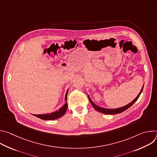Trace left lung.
<instances>
[{"label": "left lung", "instance_id": "left-lung-1", "mask_svg": "<svg viewBox=\"0 0 157 157\" xmlns=\"http://www.w3.org/2000/svg\"><path fill=\"white\" fill-rule=\"evenodd\" d=\"M144 86L143 87H142V89L141 91H140L139 94H138V96L134 99L132 102H130L129 104H127L126 105H124V106H122L121 107H119V108H115V109H107V108H104V107H100L98 105H96L95 103H94L93 102V101L91 99V98H89V95L87 94V96H88V98L89 99V101H90L91 104H92L93 107L98 111L100 112V113H102V114H107V115H110V114H120L121 113H122V112H124V110H127V109H128L130 106H132L134 103H135L137 99H139L140 95L141 94L142 91H143V89H144Z\"/></svg>", "mask_w": 157, "mask_h": 157}]
</instances>
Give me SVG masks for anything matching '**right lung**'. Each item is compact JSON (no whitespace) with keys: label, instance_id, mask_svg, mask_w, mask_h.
<instances>
[{"label":"right lung","instance_id":"1","mask_svg":"<svg viewBox=\"0 0 157 157\" xmlns=\"http://www.w3.org/2000/svg\"><path fill=\"white\" fill-rule=\"evenodd\" d=\"M68 90L69 89H68L66 91V95H65V101H67V94H68ZM67 108H68V104H67V102H66L64 105L61 107L58 110H56L55 112H53V113H52L51 114H34L33 116L41 119H43V120H47V121H49V120H55V119H58L61 117H62L66 112V110H67Z\"/></svg>","mask_w":157,"mask_h":157}]
</instances>
